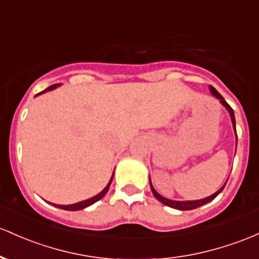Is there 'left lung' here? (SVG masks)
I'll use <instances>...</instances> for the list:
<instances>
[{
    "mask_svg": "<svg viewBox=\"0 0 259 259\" xmlns=\"http://www.w3.org/2000/svg\"><path fill=\"white\" fill-rule=\"evenodd\" d=\"M210 91H211V93H212V95L215 96V97L220 99V102H221V103H223V106L225 107L227 110H229L230 115H231V120H232V124H234V129H235V132H236V120H235L234 109H232V108L229 106V103H227V102L225 101V99H224L223 96H221L220 93H219L218 91L215 90L214 87H212V86H210ZM150 186H151V190H152L153 195H155V198L157 199L158 201H161V203H162V204H164V205L169 206V208H173V209H178V210H193V209H197V208H199V206L204 205V204L209 203V201H211L212 199H215V198H217L218 195H219V193H221V192H223L224 187H225V186H224L223 188H220V189H219L217 193H214V194H212V195H210V197H208V198L200 199V200L175 201V200H169V199H167V198H163V197H162V195L158 194V193L156 192L155 189H153V187H152L151 182H150Z\"/></svg>",
    "mask_w": 259,
    "mask_h": 259,
    "instance_id": "8db88e82",
    "label": "left lung"
}]
</instances>
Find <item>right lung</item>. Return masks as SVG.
Instances as JSON below:
<instances>
[{
	"instance_id": "add662e5",
	"label": "right lung",
	"mask_w": 259,
	"mask_h": 259,
	"mask_svg": "<svg viewBox=\"0 0 259 259\" xmlns=\"http://www.w3.org/2000/svg\"><path fill=\"white\" fill-rule=\"evenodd\" d=\"M58 86H59V84H53V86L48 87L47 90H45V91L54 90V88H56ZM45 91H42V92H45ZM42 92H40V93H42ZM40 93H38V95H40ZM113 177H114V175L112 176V178H110L109 183H108V186L106 187V188H104L103 190H102V192L99 193V194L96 195V197L90 198V199H87V200H83V201H79V203L71 204V205H58V204H54V206H56V208L64 209V210H70V211H75V210H81V209L87 208V206H90V205H92V204H95L96 201H98L99 199H102V198L104 197V195L107 194L108 189H109V187H110V183H112V181H113Z\"/></svg>"
}]
</instances>
